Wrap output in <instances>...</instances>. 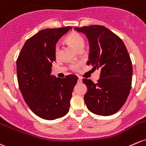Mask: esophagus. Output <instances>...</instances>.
<instances>
[{
	"label": "esophagus",
	"instance_id": "obj_1",
	"mask_svg": "<svg viewBox=\"0 0 146 146\" xmlns=\"http://www.w3.org/2000/svg\"><path fill=\"white\" fill-rule=\"evenodd\" d=\"M82 81V78L81 77H78V82H81Z\"/></svg>",
	"mask_w": 146,
	"mask_h": 146
}]
</instances>
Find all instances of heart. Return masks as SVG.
Listing matches in <instances>:
<instances>
[{
  "label": "heart",
  "instance_id": "b5f03b06",
  "mask_svg": "<svg viewBox=\"0 0 146 146\" xmlns=\"http://www.w3.org/2000/svg\"><path fill=\"white\" fill-rule=\"evenodd\" d=\"M66 41L70 44L73 47H74L76 50H78L81 47H83L85 45V41H84L83 38L79 34V33H76V32H73L70 33L68 36L66 38ZM60 52V46L59 45H56L55 47L54 53L56 56H58ZM80 64V63H73L70 65V68L72 70H76L79 68Z\"/></svg>",
  "mask_w": 146,
  "mask_h": 146
}]
</instances>
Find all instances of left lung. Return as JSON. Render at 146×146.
I'll return each mask as SVG.
<instances>
[{"mask_svg": "<svg viewBox=\"0 0 146 146\" xmlns=\"http://www.w3.org/2000/svg\"><path fill=\"white\" fill-rule=\"evenodd\" d=\"M84 33L90 44L87 65L100 69L97 83L82 80L87 87L84 100L87 108L98 115L115 114L125 104L131 87L132 64L123 41L101 25L74 29Z\"/></svg>", "mask_w": 146, "mask_h": 146, "instance_id": "1", "label": "left lung"}]
</instances>
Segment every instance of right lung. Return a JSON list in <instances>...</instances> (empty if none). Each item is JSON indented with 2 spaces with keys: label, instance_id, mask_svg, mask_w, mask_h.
<instances>
[{
  "label": "right lung",
  "instance_id": "right-lung-1",
  "mask_svg": "<svg viewBox=\"0 0 146 146\" xmlns=\"http://www.w3.org/2000/svg\"><path fill=\"white\" fill-rule=\"evenodd\" d=\"M71 29L66 27L40 31L26 41L17 60L18 84L24 101L36 115L47 120L68 113L77 83L74 75L62 79L51 74L56 42Z\"/></svg>",
  "mask_w": 146,
  "mask_h": 146
}]
</instances>
